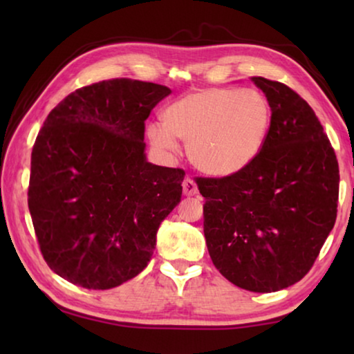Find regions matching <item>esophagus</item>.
<instances>
[{
    "label": "esophagus",
    "mask_w": 354,
    "mask_h": 354,
    "mask_svg": "<svg viewBox=\"0 0 354 354\" xmlns=\"http://www.w3.org/2000/svg\"><path fill=\"white\" fill-rule=\"evenodd\" d=\"M183 194L185 196H194V195L198 194V187H196L195 181L189 176L183 181Z\"/></svg>",
    "instance_id": "esophagus-1"
}]
</instances>
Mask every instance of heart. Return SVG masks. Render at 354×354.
I'll use <instances>...</instances> for the list:
<instances>
[{
    "mask_svg": "<svg viewBox=\"0 0 354 354\" xmlns=\"http://www.w3.org/2000/svg\"><path fill=\"white\" fill-rule=\"evenodd\" d=\"M162 123L149 124L148 139L173 153L175 137L187 142L189 160L211 176H230L261 153L272 123V107L256 88H203L167 107Z\"/></svg>",
    "mask_w": 354,
    "mask_h": 354,
    "instance_id": "1",
    "label": "heart"
}]
</instances>
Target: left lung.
<instances>
[{"mask_svg": "<svg viewBox=\"0 0 354 354\" xmlns=\"http://www.w3.org/2000/svg\"><path fill=\"white\" fill-rule=\"evenodd\" d=\"M251 81L272 107L261 153L234 175L196 184L215 268L237 287L267 293L314 266L337 217L339 164L306 101L283 82Z\"/></svg>", "mask_w": 354, "mask_h": 354, "instance_id": "1", "label": "left lung"}]
</instances>
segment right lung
<instances>
[{
    "label": "right lung",
    "mask_w": 354,
    "mask_h": 354,
    "mask_svg": "<svg viewBox=\"0 0 354 354\" xmlns=\"http://www.w3.org/2000/svg\"><path fill=\"white\" fill-rule=\"evenodd\" d=\"M170 93L117 77L77 88L48 113L31 154L28 206L59 277L106 290L148 266L185 175L145 156V120Z\"/></svg>",
    "instance_id": "1"
}]
</instances>
